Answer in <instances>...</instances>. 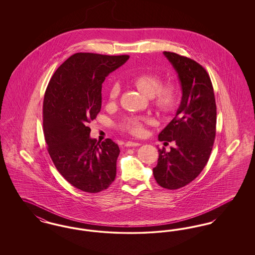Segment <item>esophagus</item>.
I'll return each instance as SVG.
<instances>
[{
  "mask_svg": "<svg viewBox=\"0 0 255 255\" xmlns=\"http://www.w3.org/2000/svg\"><path fill=\"white\" fill-rule=\"evenodd\" d=\"M140 144L138 142H133V141H127L125 143L126 147H133V146H139Z\"/></svg>",
  "mask_w": 255,
  "mask_h": 255,
  "instance_id": "obj_1",
  "label": "esophagus"
}]
</instances>
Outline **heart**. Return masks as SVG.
<instances>
[{
    "instance_id": "heart-1",
    "label": "heart",
    "mask_w": 255,
    "mask_h": 255,
    "mask_svg": "<svg viewBox=\"0 0 255 255\" xmlns=\"http://www.w3.org/2000/svg\"><path fill=\"white\" fill-rule=\"evenodd\" d=\"M132 83L144 95L151 97L152 104L162 113H169L175 109L180 100L179 87L174 82L162 84V76L154 72H146L133 76ZM121 93V86L115 83L110 87L109 98L117 99ZM151 122L148 117L129 116L121 124L123 131L133 135H142L145 132V126Z\"/></svg>"
}]
</instances>
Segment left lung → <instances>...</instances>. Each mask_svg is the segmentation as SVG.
I'll list each match as a JSON object with an SVG mask.
<instances>
[{"mask_svg": "<svg viewBox=\"0 0 255 255\" xmlns=\"http://www.w3.org/2000/svg\"><path fill=\"white\" fill-rule=\"evenodd\" d=\"M182 86L181 105L158 140L176 145L158 149L155 180L163 188L178 189L195 180L205 168L216 135V102L206 69L188 57L164 51Z\"/></svg>", "mask_w": 255, "mask_h": 255, "instance_id": "1", "label": "left lung"}]
</instances>
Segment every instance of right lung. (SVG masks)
<instances>
[{"mask_svg": "<svg viewBox=\"0 0 255 255\" xmlns=\"http://www.w3.org/2000/svg\"><path fill=\"white\" fill-rule=\"evenodd\" d=\"M129 55L74 53L53 73L43 103L44 135L56 169L88 193L105 190L116 179L120 147L90 137L89 123L101 109L102 83Z\"/></svg>", "mask_w": 255, "mask_h": 255, "instance_id": "right-lung-1", "label": "right lung"}]
</instances>
